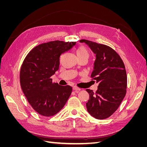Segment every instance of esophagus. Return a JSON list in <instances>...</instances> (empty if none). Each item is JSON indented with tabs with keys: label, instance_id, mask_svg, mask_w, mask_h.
I'll return each mask as SVG.
<instances>
[{
	"label": "esophagus",
	"instance_id": "34e87169",
	"mask_svg": "<svg viewBox=\"0 0 147 147\" xmlns=\"http://www.w3.org/2000/svg\"><path fill=\"white\" fill-rule=\"evenodd\" d=\"M73 90H74L75 92H79L81 90V89L78 88V87H77V86H74V87H73Z\"/></svg>",
	"mask_w": 147,
	"mask_h": 147
}]
</instances>
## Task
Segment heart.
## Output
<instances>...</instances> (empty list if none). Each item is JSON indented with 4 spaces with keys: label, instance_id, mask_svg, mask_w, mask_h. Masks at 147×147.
I'll list each match as a JSON object with an SVG mask.
<instances>
[{
    "label": "heart",
    "instance_id": "1",
    "mask_svg": "<svg viewBox=\"0 0 147 147\" xmlns=\"http://www.w3.org/2000/svg\"><path fill=\"white\" fill-rule=\"evenodd\" d=\"M76 54L77 57L80 56H89V52L87 50V49L86 48H84L83 47H80L77 48V50L76 51Z\"/></svg>",
    "mask_w": 147,
    "mask_h": 147
}]
</instances>
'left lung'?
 <instances>
[{
  "mask_svg": "<svg viewBox=\"0 0 147 147\" xmlns=\"http://www.w3.org/2000/svg\"><path fill=\"white\" fill-rule=\"evenodd\" d=\"M87 45L96 59L91 77L99 83L96 92L86 90L90 99L86 104L88 113L94 118L103 119L110 117L125 97L127 75L124 64L117 52L110 47L81 40Z\"/></svg>",
  "mask_w": 147,
  "mask_h": 147,
  "instance_id": "8db88e82",
  "label": "left lung"
}]
</instances>
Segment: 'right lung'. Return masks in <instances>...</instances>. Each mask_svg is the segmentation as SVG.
Here are the masks:
<instances>
[{
  "label": "right lung",
  "instance_id": "right-lung-1",
  "mask_svg": "<svg viewBox=\"0 0 147 147\" xmlns=\"http://www.w3.org/2000/svg\"><path fill=\"white\" fill-rule=\"evenodd\" d=\"M76 43L56 40L40 44L29 53L22 64V90L32 107L43 116L59 112L72 93L70 86L53 83L51 77L59 69L61 55Z\"/></svg>",
  "mask_w": 147,
  "mask_h": 147
}]
</instances>
